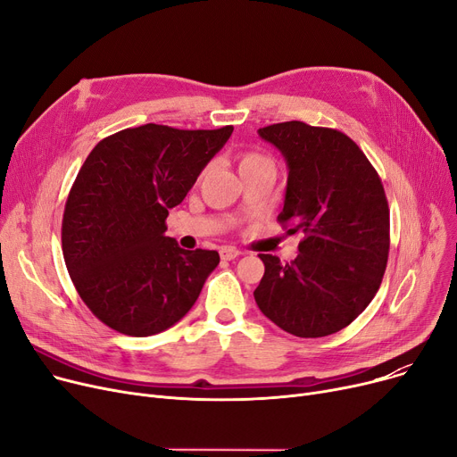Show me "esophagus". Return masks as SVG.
Instances as JSON below:
<instances>
[{
	"instance_id": "obj_1",
	"label": "esophagus",
	"mask_w": 457,
	"mask_h": 457,
	"mask_svg": "<svg viewBox=\"0 0 457 457\" xmlns=\"http://www.w3.org/2000/svg\"><path fill=\"white\" fill-rule=\"evenodd\" d=\"M241 255V252H238L237 248H233V246H224L222 250H220V257L224 259V261H231V259H235V257H238Z\"/></svg>"
}]
</instances>
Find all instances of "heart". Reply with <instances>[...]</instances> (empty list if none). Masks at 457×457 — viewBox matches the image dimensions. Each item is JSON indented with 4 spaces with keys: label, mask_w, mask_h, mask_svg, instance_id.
Masks as SVG:
<instances>
[{
    "label": "heart",
    "mask_w": 457,
    "mask_h": 457,
    "mask_svg": "<svg viewBox=\"0 0 457 457\" xmlns=\"http://www.w3.org/2000/svg\"><path fill=\"white\" fill-rule=\"evenodd\" d=\"M237 162V170L241 174L243 179L255 176V174H272L276 172V164L274 159L267 154L257 152V150H241L235 155ZM205 170L200 174V179L204 178Z\"/></svg>",
    "instance_id": "heart-1"
}]
</instances>
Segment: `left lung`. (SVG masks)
Masks as SVG:
<instances>
[{
	"instance_id": "obj_1",
	"label": "left lung",
	"mask_w": 457,
	"mask_h": 457,
	"mask_svg": "<svg viewBox=\"0 0 457 457\" xmlns=\"http://www.w3.org/2000/svg\"><path fill=\"white\" fill-rule=\"evenodd\" d=\"M259 135L289 166L278 222L302 241L291 262L259 253L265 274L253 296L283 331L326 337L352 324L379 289L391 245L386 190L343 131L293 120Z\"/></svg>"
}]
</instances>
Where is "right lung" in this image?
Masks as SVG:
<instances>
[{"label": "right lung", "mask_w": 457, "mask_h": 457, "mask_svg": "<svg viewBox=\"0 0 457 457\" xmlns=\"http://www.w3.org/2000/svg\"><path fill=\"white\" fill-rule=\"evenodd\" d=\"M233 133L146 124L96 144L62 214L68 274L92 315L118 333L148 337L179 322L220 262L183 250L166 216Z\"/></svg>", "instance_id": "obj_1"}]
</instances>
